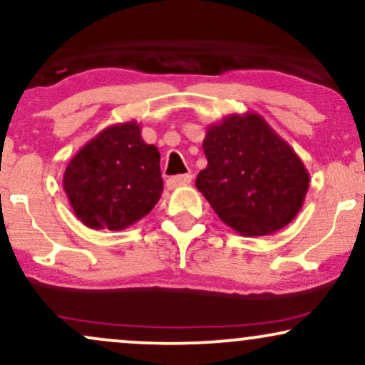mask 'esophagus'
I'll use <instances>...</instances> for the list:
<instances>
[{
  "label": "esophagus",
  "mask_w": 365,
  "mask_h": 365,
  "mask_svg": "<svg viewBox=\"0 0 365 365\" xmlns=\"http://www.w3.org/2000/svg\"><path fill=\"white\" fill-rule=\"evenodd\" d=\"M192 182V175H177V177H171L166 180V187L170 188V190H173V188L177 187H182V185H187V183Z\"/></svg>",
  "instance_id": "34e87169"
}]
</instances>
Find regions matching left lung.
<instances>
[{"label": "left lung", "instance_id": "obj_1", "mask_svg": "<svg viewBox=\"0 0 365 365\" xmlns=\"http://www.w3.org/2000/svg\"><path fill=\"white\" fill-rule=\"evenodd\" d=\"M202 149L207 166L197 175V190L237 233L271 235L299 215L309 171L261 115L247 111L209 125Z\"/></svg>", "mask_w": 365, "mask_h": 365}]
</instances>
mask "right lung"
Instances as JSON below:
<instances>
[{
	"label": "right lung",
	"instance_id": "obj_1",
	"mask_svg": "<svg viewBox=\"0 0 365 365\" xmlns=\"http://www.w3.org/2000/svg\"><path fill=\"white\" fill-rule=\"evenodd\" d=\"M159 150L145 144L137 121L106 127L78 149L63 175L75 216L92 230L128 228L163 194Z\"/></svg>",
	"mask_w": 365,
	"mask_h": 365
}]
</instances>
